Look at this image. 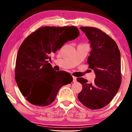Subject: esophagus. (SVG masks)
I'll return each instance as SVG.
<instances>
[{
    "instance_id": "34e87169",
    "label": "esophagus",
    "mask_w": 132,
    "mask_h": 132,
    "mask_svg": "<svg viewBox=\"0 0 132 132\" xmlns=\"http://www.w3.org/2000/svg\"><path fill=\"white\" fill-rule=\"evenodd\" d=\"M76 81H77L76 77H75V76H73V81L74 82H76Z\"/></svg>"
}]
</instances>
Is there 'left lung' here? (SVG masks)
<instances>
[{
    "label": "left lung",
    "instance_id": "1",
    "mask_svg": "<svg viewBox=\"0 0 132 132\" xmlns=\"http://www.w3.org/2000/svg\"><path fill=\"white\" fill-rule=\"evenodd\" d=\"M80 28L90 41L91 51L87 62L89 68L94 71L96 78L93 83H88L84 78H77L82 87L78 98L89 109H101L112 101L121 84L120 51L114 40L100 29Z\"/></svg>",
    "mask_w": 132,
    "mask_h": 132
}]
</instances>
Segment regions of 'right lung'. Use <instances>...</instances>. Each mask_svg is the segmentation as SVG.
Wrapping results in <instances>:
<instances>
[{
  "instance_id": "1",
  "label": "right lung",
  "mask_w": 132,
  "mask_h": 132,
  "mask_svg": "<svg viewBox=\"0 0 132 132\" xmlns=\"http://www.w3.org/2000/svg\"><path fill=\"white\" fill-rule=\"evenodd\" d=\"M79 34L78 28L74 26H46L31 33L23 42L17 55L15 79L29 102L37 106H47L54 101L62 86L73 81L69 73L56 71L47 60L51 59V53Z\"/></svg>"
}]
</instances>
